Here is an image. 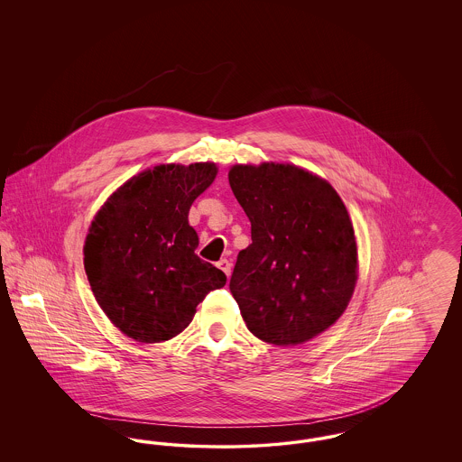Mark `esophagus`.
I'll return each instance as SVG.
<instances>
[{
    "label": "esophagus",
    "mask_w": 462,
    "mask_h": 462,
    "mask_svg": "<svg viewBox=\"0 0 462 462\" xmlns=\"http://www.w3.org/2000/svg\"><path fill=\"white\" fill-rule=\"evenodd\" d=\"M218 268H220L221 272H223L226 277H230V273H232V263H230L228 260H220V262H218Z\"/></svg>",
    "instance_id": "obj_1"
}]
</instances>
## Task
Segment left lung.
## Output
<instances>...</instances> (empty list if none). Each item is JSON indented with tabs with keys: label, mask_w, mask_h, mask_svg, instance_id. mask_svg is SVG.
<instances>
[{
	"label": "left lung",
	"mask_w": 462,
	"mask_h": 462,
	"mask_svg": "<svg viewBox=\"0 0 462 462\" xmlns=\"http://www.w3.org/2000/svg\"><path fill=\"white\" fill-rule=\"evenodd\" d=\"M228 181L253 239L230 279L242 319L264 343L303 345L352 300L358 247L348 209L326 178L289 162L234 164Z\"/></svg>",
	"instance_id": "left-lung-1"
}]
</instances>
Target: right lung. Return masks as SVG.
<instances>
[{"label": "right lung", "mask_w": 462, "mask_h": 462, "mask_svg": "<svg viewBox=\"0 0 462 462\" xmlns=\"http://www.w3.org/2000/svg\"><path fill=\"white\" fill-rule=\"evenodd\" d=\"M215 162L157 164L126 180L100 206L85 239V272L114 328L138 343L185 329L225 273L196 254L194 200L215 181Z\"/></svg>", "instance_id": "obj_1"}]
</instances>
